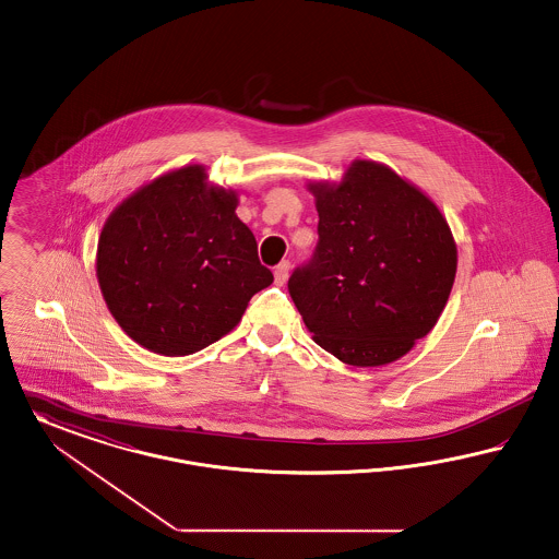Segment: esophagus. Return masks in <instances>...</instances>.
<instances>
[{
    "instance_id": "obj_1",
    "label": "esophagus",
    "mask_w": 559,
    "mask_h": 559,
    "mask_svg": "<svg viewBox=\"0 0 559 559\" xmlns=\"http://www.w3.org/2000/svg\"><path fill=\"white\" fill-rule=\"evenodd\" d=\"M275 282L277 284H284L286 280H288V275H290V263L288 261H282L280 265L275 266Z\"/></svg>"
}]
</instances>
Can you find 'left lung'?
I'll return each instance as SVG.
<instances>
[{
	"instance_id": "obj_1",
	"label": "left lung",
	"mask_w": 559,
	"mask_h": 559,
	"mask_svg": "<svg viewBox=\"0 0 559 559\" xmlns=\"http://www.w3.org/2000/svg\"><path fill=\"white\" fill-rule=\"evenodd\" d=\"M318 246L288 280L313 341L349 366L411 352L440 320L456 246L438 206L377 162L357 159L341 185H311Z\"/></svg>"
}]
</instances>
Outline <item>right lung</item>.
<instances>
[{
	"mask_svg": "<svg viewBox=\"0 0 559 559\" xmlns=\"http://www.w3.org/2000/svg\"><path fill=\"white\" fill-rule=\"evenodd\" d=\"M237 195L187 166L130 195L98 239L100 293L121 330L159 355H191L231 332L273 282Z\"/></svg>",
	"mask_w": 559,
	"mask_h": 559,
	"instance_id": "right-lung-1",
	"label": "right lung"
}]
</instances>
